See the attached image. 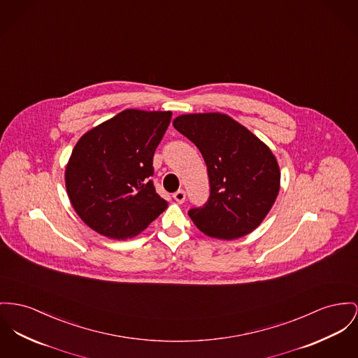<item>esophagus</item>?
<instances>
[{
    "label": "esophagus",
    "mask_w": 358,
    "mask_h": 358,
    "mask_svg": "<svg viewBox=\"0 0 358 358\" xmlns=\"http://www.w3.org/2000/svg\"><path fill=\"white\" fill-rule=\"evenodd\" d=\"M173 199H175L176 202H179V203H183V202H185V199H186V191H176V192L173 194Z\"/></svg>",
    "instance_id": "1"
}]
</instances>
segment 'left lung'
<instances>
[{"mask_svg":"<svg viewBox=\"0 0 358 358\" xmlns=\"http://www.w3.org/2000/svg\"><path fill=\"white\" fill-rule=\"evenodd\" d=\"M173 127L202 153L210 195L189 215L210 238H241L270 212L280 191L281 173L267 145L231 117L220 113L187 114Z\"/></svg>","mask_w":358,"mask_h":358,"instance_id":"left-lung-1","label":"left lung"}]
</instances>
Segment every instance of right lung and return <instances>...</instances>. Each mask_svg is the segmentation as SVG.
<instances>
[{
	"label": "right lung",
	"mask_w": 358,
	"mask_h": 358,
	"mask_svg": "<svg viewBox=\"0 0 358 358\" xmlns=\"http://www.w3.org/2000/svg\"><path fill=\"white\" fill-rule=\"evenodd\" d=\"M171 117V111L124 110L76 143L66 190L76 213L97 234L133 238L167 209L150 176Z\"/></svg>",
	"instance_id": "right-lung-1"
}]
</instances>
